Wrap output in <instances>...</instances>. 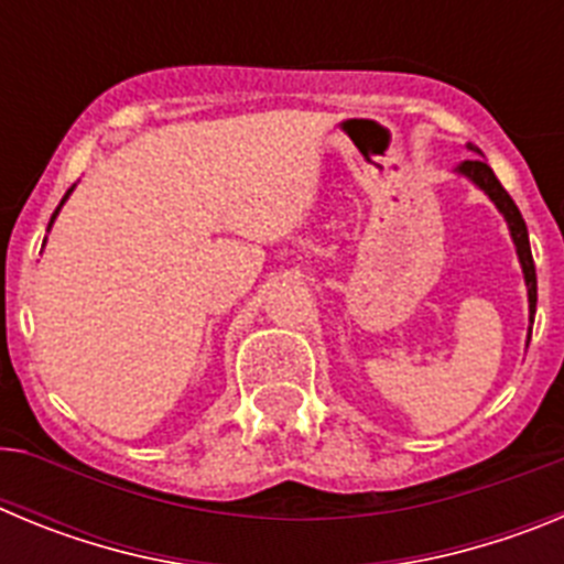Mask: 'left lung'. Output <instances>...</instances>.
I'll use <instances>...</instances> for the list:
<instances>
[{
    "label": "left lung",
    "mask_w": 564,
    "mask_h": 564,
    "mask_svg": "<svg viewBox=\"0 0 564 564\" xmlns=\"http://www.w3.org/2000/svg\"><path fill=\"white\" fill-rule=\"evenodd\" d=\"M466 149L471 152L468 161H460L455 166V172L460 177H466L468 183H475L482 194H486L488 200L495 203L497 212L502 214V220H506L508 231H511V239H514L517 248V259H520L522 276H525V288H528V322L534 327V313H536V268H534V257H531V242H528V228L525 220H522L520 208L517 203L511 200V194L500 186L497 181V174L491 172L486 161H482V152L475 147V143H466ZM531 327H528V341H531Z\"/></svg>",
    "instance_id": "left-lung-1"
}]
</instances>
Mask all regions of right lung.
<instances>
[{
	"label": "right lung",
	"instance_id": "1",
	"mask_svg": "<svg viewBox=\"0 0 564 564\" xmlns=\"http://www.w3.org/2000/svg\"><path fill=\"white\" fill-rule=\"evenodd\" d=\"M73 188H76V186H73ZM73 188H67V194H64V197H62V203H58V208H56V212H53V217H50V226H47V231H50V228H53V223H56L58 212H62V206H64V203H67V197H69V194H73ZM44 239H47V237H44Z\"/></svg>",
	"mask_w": 564,
	"mask_h": 564
}]
</instances>
